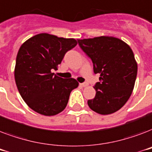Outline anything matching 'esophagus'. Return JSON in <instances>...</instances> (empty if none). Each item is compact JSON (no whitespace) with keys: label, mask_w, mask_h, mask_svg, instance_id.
<instances>
[{"label":"esophagus","mask_w":152,"mask_h":152,"mask_svg":"<svg viewBox=\"0 0 152 152\" xmlns=\"http://www.w3.org/2000/svg\"><path fill=\"white\" fill-rule=\"evenodd\" d=\"M80 85L81 87H83V88H85V87H87V86H88V83H80Z\"/></svg>","instance_id":"obj_1"}]
</instances>
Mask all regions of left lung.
<instances>
[{"mask_svg": "<svg viewBox=\"0 0 152 152\" xmlns=\"http://www.w3.org/2000/svg\"><path fill=\"white\" fill-rule=\"evenodd\" d=\"M80 48L93 62L94 72L99 73V82L94 88L96 95L88 104L93 111L106 115L122 107L134 88L137 63L132 49L112 36L78 39Z\"/></svg>", "mask_w": 152, "mask_h": 152, "instance_id": "obj_1", "label": "left lung"}]
</instances>
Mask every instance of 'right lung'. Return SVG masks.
<instances>
[{"label": "right lung", "mask_w": 152, "mask_h": 152, "mask_svg": "<svg viewBox=\"0 0 152 152\" xmlns=\"http://www.w3.org/2000/svg\"><path fill=\"white\" fill-rule=\"evenodd\" d=\"M77 45L74 39L42 33L30 38L20 46L16 56L15 80L27 105L45 116H53L66 107L70 93L78 87L73 78L54 75L64 54Z\"/></svg>", "instance_id": "obj_1"}]
</instances>
